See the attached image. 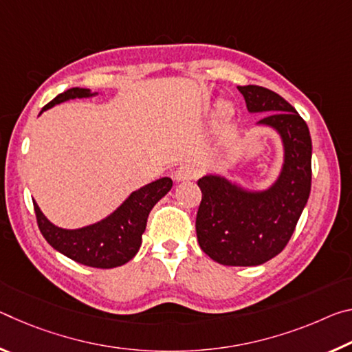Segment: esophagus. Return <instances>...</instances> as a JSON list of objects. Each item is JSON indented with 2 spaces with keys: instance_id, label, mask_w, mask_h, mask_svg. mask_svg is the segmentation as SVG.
Segmentation results:
<instances>
[{
  "instance_id": "1",
  "label": "esophagus",
  "mask_w": 352,
  "mask_h": 352,
  "mask_svg": "<svg viewBox=\"0 0 352 352\" xmlns=\"http://www.w3.org/2000/svg\"><path fill=\"white\" fill-rule=\"evenodd\" d=\"M199 175L197 169L194 168V166L190 164H183L174 172V178L177 182H189V180H194L195 177Z\"/></svg>"
}]
</instances>
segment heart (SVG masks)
Wrapping results in <instances>:
<instances>
[{"mask_svg": "<svg viewBox=\"0 0 352 352\" xmlns=\"http://www.w3.org/2000/svg\"><path fill=\"white\" fill-rule=\"evenodd\" d=\"M231 111H233V109H231V105L228 102H220L219 105V116L222 119H228L231 116Z\"/></svg>", "mask_w": 352, "mask_h": 352, "instance_id": "b5f03b06", "label": "heart"}]
</instances>
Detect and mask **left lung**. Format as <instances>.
I'll return each mask as SVG.
<instances>
[{"mask_svg":"<svg viewBox=\"0 0 352 352\" xmlns=\"http://www.w3.org/2000/svg\"><path fill=\"white\" fill-rule=\"evenodd\" d=\"M250 113H269L256 126L281 136L284 163L276 182L250 190L208 174L197 182L201 201L195 219L200 248L223 265H261L287 245L311 194L312 141L309 127L287 100L264 87H237Z\"/></svg>","mask_w":352,"mask_h":352,"instance_id":"1","label":"left lung"}]
</instances>
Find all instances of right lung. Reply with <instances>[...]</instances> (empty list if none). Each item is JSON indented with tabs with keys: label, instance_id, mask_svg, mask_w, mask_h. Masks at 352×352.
<instances>
[{
	"label": "right lung",
	"instance_id": "right-lung-1",
	"mask_svg": "<svg viewBox=\"0 0 352 352\" xmlns=\"http://www.w3.org/2000/svg\"><path fill=\"white\" fill-rule=\"evenodd\" d=\"M96 94L88 88H69L46 104L40 115L65 100L91 98ZM172 180L169 177L148 183L138 190H133L110 216L77 230H65L51 223L40 211L35 200L34 210L41 234L52 248L83 265L115 269L126 264L138 253L148 212L160 199L169 192Z\"/></svg>",
	"mask_w": 352,
	"mask_h": 352
}]
</instances>
